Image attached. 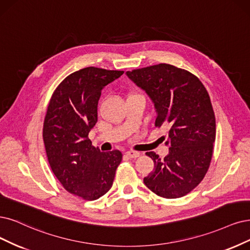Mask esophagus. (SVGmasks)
Returning a JSON list of instances; mask_svg holds the SVG:
<instances>
[{
    "instance_id": "esophagus-1",
    "label": "esophagus",
    "mask_w": 250,
    "mask_h": 250,
    "mask_svg": "<svg viewBox=\"0 0 250 250\" xmlns=\"http://www.w3.org/2000/svg\"><path fill=\"white\" fill-rule=\"evenodd\" d=\"M125 155L128 156L130 159H136L138 156H140V153L138 151H134V150H128L125 152Z\"/></svg>"
}]
</instances>
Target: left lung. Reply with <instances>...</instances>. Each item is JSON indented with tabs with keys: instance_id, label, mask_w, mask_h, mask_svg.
<instances>
[{
	"instance_id": "left-lung-1",
	"label": "left lung",
	"mask_w": 250,
	"mask_h": 250,
	"mask_svg": "<svg viewBox=\"0 0 250 250\" xmlns=\"http://www.w3.org/2000/svg\"><path fill=\"white\" fill-rule=\"evenodd\" d=\"M126 75L154 103L155 127L169 131L170 152L164 160L146 152L154 170L144 177L145 186L162 198L186 196L205 177L213 153L216 125L208 91L193 74L169 63L127 71Z\"/></svg>"
}]
</instances>
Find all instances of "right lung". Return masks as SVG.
Here are the masks:
<instances>
[{"label": "right lung", "mask_w": 250, "mask_h": 250, "mask_svg": "<svg viewBox=\"0 0 250 250\" xmlns=\"http://www.w3.org/2000/svg\"><path fill=\"white\" fill-rule=\"evenodd\" d=\"M123 74L96 67L74 72L55 88L46 111L43 141L50 168L64 189L83 200L105 195L123 160L119 150L101 152L88 138L102 89Z\"/></svg>", "instance_id": "obj_1"}]
</instances>
